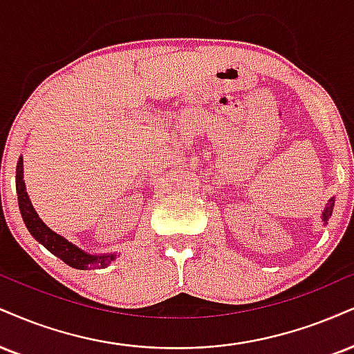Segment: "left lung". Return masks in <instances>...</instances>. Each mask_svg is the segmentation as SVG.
<instances>
[{"label":"left lung","instance_id":"left-lung-1","mask_svg":"<svg viewBox=\"0 0 354 354\" xmlns=\"http://www.w3.org/2000/svg\"><path fill=\"white\" fill-rule=\"evenodd\" d=\"M333 206H335V196H331V198L328 199L325 209H323V212H322V223H323V225L328 224V219H330V216L333 214Z\"/></svg>","mask_w":354,"mask_h":354}]
</instances>
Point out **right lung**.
Here are the masks:
<instances>
[{"label": "right lung", "mask_w": 354, "mask_h": 354, "mask_svg": "<svg viewBox=\"0 0 354 354\" xmlns=\"http://www.w3.org/2000/svg\"><path fill=\"white\" fill-rule=\"evenodd\" d=\"M16 191H18V204L21 216H23L24 224H26L28 231L39 244H42L50 254L61 259L67 266L74 267L79 270H88L92 267L95 269H105L117 259L115 252L107 254H91L87 250L80 249L77 244L71 242L69 239L57 234L49 227L39 218L36 209H34L29 194L26 193V183H24V168H23V156L18 160L16 165Z\"/></svg>", "instance_id": "1"}]
</instances>
